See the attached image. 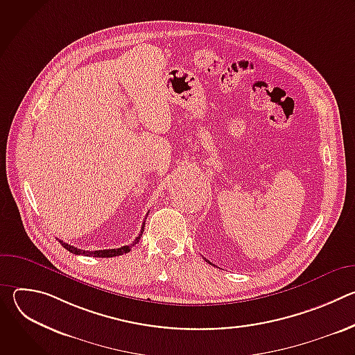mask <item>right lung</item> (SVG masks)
<instances>
[{
	"label": "right lung",
	"mask_w": 355,
	"mask_h": 355,
	"mask_svg": "<svg viewBox=\"0 0 355 355\" xmlns=\"http://www.w3.org/2000/svg\"><path fill=\"white\" fill-rule=\"evenodd\" d=\"M143 230H144V223H143V226H141L140 234H139L129 245H123V247H119V248H110V250L88 251V250H81V248H77V247H74V245H70V244H67V243H64V241H62V240H59V241H60V244H62L66 250H69L70 252H73V254H77V256L81 254V256H85V257H103V259H107V257L122 256V254H126V252H129V251L132 250V247L139 243L140 236L143 234Z\"/></svg>",
	"instance_id": "add662e5"
}]
</instances>
